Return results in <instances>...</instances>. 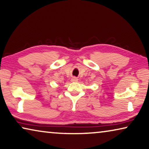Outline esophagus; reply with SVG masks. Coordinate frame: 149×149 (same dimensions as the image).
<instances>
[{"label": "esophagus", "mask_w": 149, "mask_h": 149, "mask_svg": "<svg viewBox=\"0 0 149 149\" xmlns=\"http://www.w3.org/2000/svg\"><path fill=\"white\" fill-rule=\"evenodd\" d=\"M72 81H73V82H75V81H77V78H76V77H73L72 78Z\"/></svg>", "instance_id": "esophagus-1"}]
</instances>
